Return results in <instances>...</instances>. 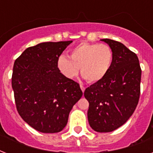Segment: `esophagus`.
Returning <instances> with one entry per match:
<instances>
[{"label":"esophagus","instance_id":"1","mask_svg":"<svg viewBox=\"0 0 153 153\" xmlns=\"http://www.w3.org/2000/svg\"><path fill=\"white\" fill-rule=\"evenodd\" d=\"M80 87H81L82 91V92H84V91H85V89H86V88H85V86H82V84H81V85H80Z\"/></svg>","mask_w":153,"mask_h":153}]
</instances>
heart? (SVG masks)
<instances>
[{
  "label": "heart",
  "instance_id": "obj_1",
  "mask_svg": "<svg viewBox=\"0 0 153 153\" xmlns=\"http://www.w3.org/2000/svg\"><path fill=\"white\" fill-rule=\"evenodd\" d=\"M113 52L104 44L81 43L71 50L70 58L60 55L57 67L68 79H73L80 72L88 82L102 80L109 71L112 63Z\"/></svg>",
  "mask_w": 153,
  "mask_h": 153
}]
</instances>
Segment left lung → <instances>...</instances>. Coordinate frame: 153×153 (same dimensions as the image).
I'll use <instances>...</instances> for the list:
<instances>
[{
	"instance_id": "left-lung-1",
	"label": "left lung",
	"mask_w": 153,
	"mask_h": 153,
	"mask_svg": "<svg viewBox=\"0 0 153 153\" xmlns=\"http://www.w3.org/2000/svg\"><path fill=\"white\" fill-rule=\"evenodd\" d=\"M113 52L106 75L86 89L88 121L94 130L109 133L123 126L132 116L140 98L141 78L139 59L124 44L102 39Z\"/></svg>"
}]
</instances>
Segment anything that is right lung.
Segmentation results:
<instances>
[{
  "label": "right lung",
  "instance_id": "obj_1",
  "mask_svg": "<svg viewBox=\"0 0 153 153\" xmlns=\"http://www.w3.org/2000/svg\"><path fill=\"white\" fill-rule=\"evenodd\" d=\"M72 41L45 42L27 48L13 65L12 86L24 121L44 133L62 131L81 98L79 84L60 72L58 58Z\"/></svg>",
  "mask_w": 153,
  "mask_h": 153
}]
</instances>
